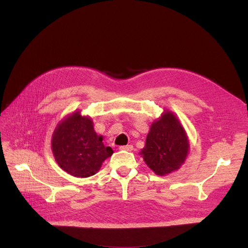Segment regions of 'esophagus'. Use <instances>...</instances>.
Segmentation results:
<instances>
[{
	"label": "esophagus",
	"instance_id": "34e87169",
	"mask_svg": "<svg viewBox=\"0 0 248 248\" xmlns=\"http://www.w3.org/2000/svg\"><path fill=\"white\" fill-rule=\"evenodd\" d=\"M120 150H124V151H131V150H133V146L132 145L121 146V147H120Z\"/></svg>",
	"mask_w": 248,
	"mask_h": 248
}]
</instances>
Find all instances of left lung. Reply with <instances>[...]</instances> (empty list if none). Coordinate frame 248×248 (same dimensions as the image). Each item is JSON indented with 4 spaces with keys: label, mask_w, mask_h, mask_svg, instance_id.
Segmentation results:
<instances>
[{
    "label": "left lung",
    "mask_w": 248,
    "mask_h": 248,
    "mask_svg": "<svg viewBox=\"0 0 248 248\" xmlns=\"http://www.w3.org/2000/svg\"><path fill=\"white\" fill-rule=\"evenodd\" d=\"M189 152V140L174 112L164 109L150 127L140 155L156 175L166 176L181 168Z\"/></svg>",
    "instance_id": "1"
}]
</instances>
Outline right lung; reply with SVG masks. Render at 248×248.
Masks as SVG:
<instances>
[{
	"mask_svg": "<svg viewBox=\"0 0 248 248\" xmlns=\"http://www.w3.org/2000/svg\"><path fill=\"white\" fill-rule=\"evenodd\" d=\"M102 140L103 137L94 130L91 117L76 110L57 125L51 137L52 154L59 167L69 175L87 178L95 175L114 153Z\"/></svg>",
	"mask_w": 248,
	"mask_h": 248,
	"instance_id": "right-lung-1",
	"label": "right lung"
}]
</instances>
